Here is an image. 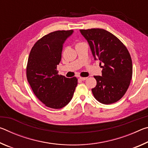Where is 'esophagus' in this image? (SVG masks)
Returning <instances> with one entry per match:
<instances>
[{"instance_id":"esophagus-1","label":"esophagus","mask_w":148,"mask_h":148,"mask_svg":"<svg viewBox=\"0 0 148 148\" xmlns=\"http://www.w3.org/2000/svg\"><path fill=\"white\" fill-rule=\"evenodd\" d=\"M87 77H79V79L82 80V81H85V80L87 79Z\"/></svg>"}]
</instances>
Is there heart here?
Instances as JSON below:
<instances>
[{
    "mask_svg": "<svg viewBox=\"0 0 148 148\" xmlns=\"http://www.w3.org/2000/svg\"><path fill=\"white\" fill-rule=\"evenodd\" d=\"M78 44H79V43H78Z\"/></svg>",
    "mask_w": 148,
    "mask_h": 148,
    "instance_id": "heart-1",
    "label": "heart"
}]
</instances>
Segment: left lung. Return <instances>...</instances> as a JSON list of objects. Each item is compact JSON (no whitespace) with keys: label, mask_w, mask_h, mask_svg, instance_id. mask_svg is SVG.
Listing matches in <instances>:
<instances>
[{"label":"left lung","mask_w":148,"mask_h":148,"mask_svg":"<svg viewBox=\"0 0 148 148\" xmlns=\"http://www.w3.org/2000/svg\"><path fill=\"white\" fill-rule=\"evenodd\" d=\"M91 48L95 60H100L102 76H95V98L104 104L114 103L125 94L131 83L132 64L125 45L111 32L102 29L79 30Z\"/></svg>","instance_id":"left-lung-1"}]
</instances>
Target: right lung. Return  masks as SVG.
<instances>
[{
  "label": "right lung",
  "instance_id": "1",
  "mask_svg": "<svg viewBox=\"0 0 148 148\" xmlns=\"http://www.w3.org/2000/svg\"><path fill=\"white\" fill-rule=\"evenodd\" d=\"M73 30L57 31L45 35L34 44L27 66V78L37 98L46 106L60 109L69 103L77 85L76 77L58 74L63 44Z\"/></svg>",
  "mask_w": 148,
  "mask_h": 148
}]
</instances>
